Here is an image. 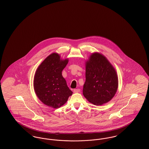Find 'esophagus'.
<instances>
[{"label": "esophagus", "instance_id": "34e87169", "mask_svg": "<svg viewBox=\"0 0 149 149\" xmlns=\"http://www.w3.org/2000/svg\"><path fill=\"white\" fill-rule=\"evenodd\" d=\"M80 89H74V93H75L80 92Z\"/></svg>", "mask_w": 149, "mask_h": 149}]
</instances>
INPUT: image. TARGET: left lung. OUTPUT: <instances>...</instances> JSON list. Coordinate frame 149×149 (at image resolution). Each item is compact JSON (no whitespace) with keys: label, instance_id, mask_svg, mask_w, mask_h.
I'll use <instances>...</instances> for the list:
<instances>
[{"label":"left lung","instance_id":"left-lung-1","mask_svg":"<svg viewBox=\"0 0 149 149\" xmlns=\"http://www.w3.org/2000/svg\"><path fill=\"white\" fill-rule=\"evenodd\" d=\"M85 82L83 93L85 98L96 106L113 98L118 81L116 71L104 55L93 53L85 64Z\"/></svg>","mask_w":149,"mask_h":149}]
</instances>
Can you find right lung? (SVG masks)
<instances>
[{
  "instance_id": "1",
  "label": "right lung",
  "mask_w": 149,
  "mask_h": 149,
  "mask_svg": "<svg viewBox=\"0 0 149 149\" xmlns=\"http://www.w3.org/2000/svg\"><path fill=\"white\" fill-rule=\"evenodd\" d=\"M69 60H62L57 53L47 57L36 71L33 86L36 94L43 104L57 108L68 101L72 92L68 86L62 71Z\"/></svg>"
}]
</instances>
